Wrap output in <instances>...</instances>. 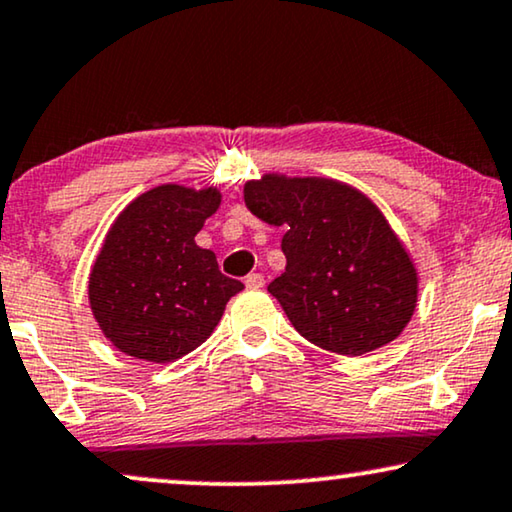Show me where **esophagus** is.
<instances>
[{
  "instance_id": "obj_1",
  "label": "esophagus",
  "mask_w": 512,
  "mask_h": 512,
  "mask_svg": "<svg viewBox=\"0 0 512 512\" xmlns=\"http://www.w3.org/2000/svg\"><path fill=\"white\" fill-rule=\"evenodd\" d=\"M245 285H248V288H252V290L262 288L264 276L262 274H248V276H245Z\"/></svg>"
}]
</instances>
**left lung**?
Listing matches in <instances>:
<instances>
[{"instance_id":"1","label":"left lung","mask_w":512,"mask_h":512,"mask_svg":"<svg viewBox=\"0 0 512 512\" xmlns=\"http://www.w3.org/2000/svg\"><path fill=\"white\" fill-rule=\"evenodd\" d=\"M245 206L285 227L288 267L269 283L295 330L320 349L363 356L393 342L417 304V271L384 215L323 177L245 185Z\"/></svg>"}]
</instances>
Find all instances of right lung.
<instances>
[{"instance_id": "add662e5", "label": "right lung", "mask_w": 512, "mask_h": 512, "mask_svg": "<svg viewBox=\"0 0 512 512\" xmlns=\"http://www.w3.org/2000/svg\"><path fill=\"white\" fill-rule=\"evenodd\" d=\"M220 206L215 189L163 185L142 194L109 229L88 281L105 337L133 358L170 363L201 346L243 283L196 245Z\"/></svg>"}]
</instances>
